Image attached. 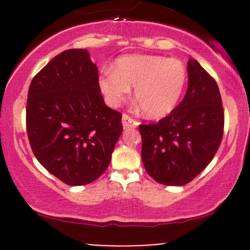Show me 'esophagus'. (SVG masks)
Instances as JSON below:
<instances>
[{"mask_svg":"<svg viewBox=\"0 0 250 250\" xmlns=\"http://www.w3.org/2000/svg\"><path fill=\"white\" fill-rule=\"evenodd\" d=\"M122 125H123V127H125V129H127V128H136L140 123H139V121H136V120L131 119L130 116L127 115V114H123Z\"/></svg>","mask_w":250,"mask_h":250,"instance_id":"obj_1","label":"esophagus"}]
</instances>
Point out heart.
I'll list each match as a JSON object with an SVG mask.
<instances>
[{
	"instance_id": "heart-1",
	"label": "heart",
	"mask_w": 250,
	"mask_h": 250,
	"mask_svg": "<svg viewBox=\"0 0 250 250\" xmlns=\"http://www.w3.org/2000/svg\"><path fill=\"white\" fill-rule=\"evenodd\" d=\"M187 69L179 60L131 54L119 57L113 70L103 71L99 84L110 105H117L130 93L149 119H161L174 110L186 84Z\"/></svg>"
}]
</instances>
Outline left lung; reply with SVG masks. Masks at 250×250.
I'll use <instances>...</instances> for the list:
<instances>
[{"mask_svg":"<svg viewBox=\"0 0 250 250\" xmlns=\"http://www.w3.org/2000/svg\"><path fill=\"white\" fill-rule=\"evenodd\" d=\"M188 88L176 108L153 125H140L142 162L156 182L187 185L220 147L225 111L217 83L196 60L188 61Z\"/></svg>","mask_w":250,"mask_h":250,"instance_id":"8db88e82","label":"left lung"}]
</instances>
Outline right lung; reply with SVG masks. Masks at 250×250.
Returning <instances> with one entry per match:
<instances>
[{"mask_svg":"<svg viewBox=\"0 0 250 250\" xmlns=\"http://www.w3.org/2000/svg\"><path fill=\"white\" fill-rule=\"evenodd\" d=\"M122 114L107 107L88 50L68 49L34 76L27 133L39 162L65 185L83 186L104 173L121 135Z\"/></svg>","mask_w":250,"mask_h":250,"instance_id":"obj_1","label":"right lung"}]
</instances>
